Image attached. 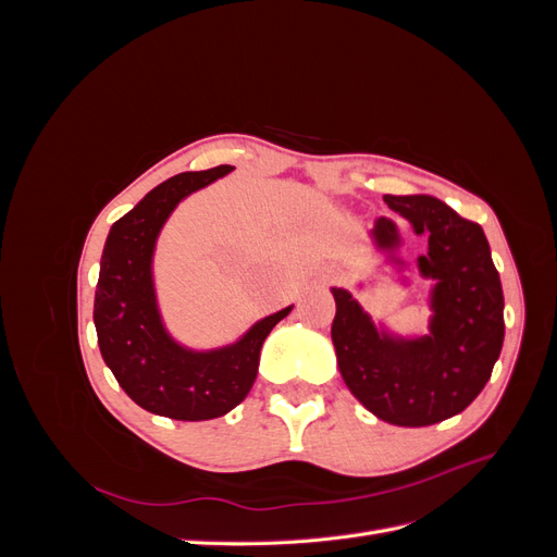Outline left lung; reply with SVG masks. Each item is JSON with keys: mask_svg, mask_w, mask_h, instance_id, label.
<instances>
[{"mask_svg": "<svg viewBox=\"0 0 557 557\" xmlns=\"http://www.w3.org/2000/svg\"><path fill=\"white\" fill-rule=\"evenodd\" d=\"M383 199L428 237L418 269L436 283L430 334L395 339L376 330L348 290L332 288V344L348 391L364 409L391 425L425 428L465 411L491 379L504 342L502 283L479 223L430 195ZM372 237L383 250L399 246L391 218H379Z\"/></svg>", "mask_w": 557, "mask_h": 557, "instance_id": "1", "label": "left lung"}]
</instances>
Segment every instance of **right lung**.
I'll list each match as a JSON object with an SVG mask.
<instances>
[{
    "label": "right lung",
    "mask_w": 557,
    "mask_h": 557,
    "mask_svg": "<svg viewBox=\"0 0 557 557\" xmlns=\"http://www.w3.org/2000/svg\"><path fill=\"white\" fill-rule=\"evenodd\" d=\"M227 172L232 166L221 164L160 183L113 223L99 264L92 315L102 358L132 401L174 420H211L242 404L256 383L262 342L293 311L267 315L237 344L209 352L178 346L162 325L150 274L158 234L185 195Z\"/></svg>",
    "instance_id": "add662e5"
}]
</instances>
